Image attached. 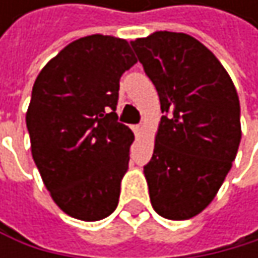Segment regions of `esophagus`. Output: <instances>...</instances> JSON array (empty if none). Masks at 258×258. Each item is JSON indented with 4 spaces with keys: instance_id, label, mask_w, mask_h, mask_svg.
Listing matches in <instances>:
<instances>
[{
    "instance_id": "1",
    "label": "esophagus",
    "mask_w": 258,
    "mask_h": 258,
    "mask_svg": "<svg viewBox=\"0 0 258 258\" xmlns=\"http://www.w3.org/2000/svg\"><path fill=\"white\" fill-rule=\"evenodd\" d=\"M133 132L136 133V136H139L142 133V125H133Z\"/></svg>"
}]
</instances>
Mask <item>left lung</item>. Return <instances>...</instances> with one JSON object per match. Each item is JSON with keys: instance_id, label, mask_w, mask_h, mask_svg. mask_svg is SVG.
<instances>
[{"instance_id": "1", "label": "left lung", "mask_w": 258, "mask_h": 258, "mask_svg": "<svg viewBox=\"0 0 258 258\" xmlns=\"http://www.w3.org/2000/svg\"><path fill=\"white\" fill-rule=\"evenodd\" d=\"M132 46L165 113L144 167L150 201L167 220H189L212 203L237 156L238 94L218 58L190 35L158 31Z\"/></svg>"}]
</instances>
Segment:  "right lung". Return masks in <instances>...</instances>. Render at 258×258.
<instances>
[{"label":"right lung","instance_id":"add662e5","mask_svg":"<svg viewBox=\"0 0 258 258\" xmlns=\"http://www.w3.org/2000/svg\"><path fill=\"white\" fill-rule=\"evenodd\" d=\"M136 61L126 40L94 34L63 47L34 83L26 113L32 158L73 218L99 221L117 207L135 141L117 122L119 80Z\"/></svg>","mask_w":258,"mask_h":258}]
</instances>
